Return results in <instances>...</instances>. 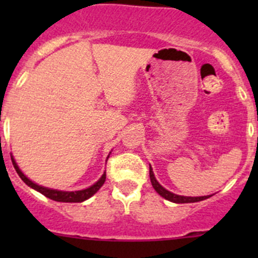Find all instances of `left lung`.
<instances>
[{
  "label": "left lung",
  "instance_id": "left-lung-1",
  "mask_svg": "<svg viewBox=\"0 0 258 258\" xmlns=\"http://www.w3.org/2000/svg\"><path fill=\"white\" fill-rule=\"evenodd\" d=\"M150 178H151V183H152L153 188L157 191L158 195L163 197V199L168 200L171 202H175V204H191V202H199V201H204V200L209 199L210 196H202V197H186V196H178V195L172 194V192L167 191L166 188H163L160 183L157 182V179L155 178V175L152 172V168L150 166Z\"/></svg>",
  "mask_w": 258,
  "mask_h": 258
}]
</instances>
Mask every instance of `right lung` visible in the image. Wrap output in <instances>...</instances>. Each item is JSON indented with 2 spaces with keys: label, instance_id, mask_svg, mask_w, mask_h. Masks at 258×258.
Masks as SVG:
<instances>
[{
  "label": "right lung",
  "instance_id": "add662e5",
  "mask_svg": "<svg viewBox=\"0 0 258 258\" xmlns=\"http://www.w3.org/2000/svg\"><path fill=\"white\" fill-rule=\"evenodd\" d=\"M11 160H12V163H14L15 170H16V172L18 173V176H20L21 179H22V181L25 182L27 186L32 187V188L36 189V191L41 192L43 196L48 197V199L53 200V201H57V202H82V201H86V200L90 199L91 196H93V195H95L96 192L101 188V186H102L106 181V173H103L102 177L98 179V181L96 182L93 186L88 187V188H86V189H81V191H75V192L57 191V189H51V188H47V187H42V186H38V184L33 183L32 181H30V179H28L22 172H21V170L18 168L17 163L15 162L14 157H11Z\"/></svg>",
  "mask_w": 258,
  "mask_h": 258
}]
</instances>
